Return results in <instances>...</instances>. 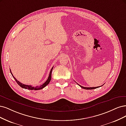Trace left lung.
<instances>
[{
	"label": "left lung",
	"mask_w": 126,
	"mask_h": 126,
	"mask_svg": "<svg viewBox=\"0 0 126 126\" xmlns=\"http://www.w3.org/2000/svg\"><path fill=\"white\" fill-rule=\"evenodd\" d=\"M78 85H79L81 88H83V89H86V90H92V89H96V88H99V87H101V86H103V85H101V86H97V87H90V88H86V87H83V86H81V85H79V84H78Z\"/></svg>",
	"instance_id": "1"
}]
</instances>
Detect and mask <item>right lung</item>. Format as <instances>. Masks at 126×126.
Returning a JSON list of instances; mask_svg holds the SVG:
<instances>
[{
	"instance_id": "add662e5",
	"label": "right lung",
	"mask_w": 126,
	"mask_h": 126,
	"mask_svg": "<svg viewBox=\"0 0 126 126\" xmlns=\"http://www.w3.org/2000/svg\"><path fill=\"white\" fill-rule=\"evenodd\" d=\"M53 67H52V68L51 69V70L50 71V73H49V75L48 76V79H47V80L44 82V83H43V84H42L40 86H32V85H26V84H22V83H21V82H20L19 81L17 80L16 79V78L14 76V75H12V73L11 71V70H10V72H11V75L12 76L13 78H14L15 80H16V83L18 84L19 85H20L21 88H22L23 89H28V90H41L43 88H44V87H45V86L47 85L48 84L49 82L50 81V80H51V72H52V70H53Z\"/></svg>"
}]
</instances>
